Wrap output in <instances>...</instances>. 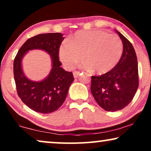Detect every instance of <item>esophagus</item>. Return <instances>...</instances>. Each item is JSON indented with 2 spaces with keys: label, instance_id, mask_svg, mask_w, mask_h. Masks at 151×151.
I'll use <instances>...</instances> for the list:
<instances>
[{
  "label": "esophagus",
  "instance_id": "1",
  "mask_svg": "<svg viewBox=\"0 0 151 151\" xmlns=\"http://www.w3.org/2000/svg\"><path fill=\"white\" fill-rule=\"evenodd\" d=\"M80 74V71H74L73 72V77L74 78H78V76H79Z\"/></svg>",
  "mask_w": 151,
  "mask_h": 151
}]
</instances>
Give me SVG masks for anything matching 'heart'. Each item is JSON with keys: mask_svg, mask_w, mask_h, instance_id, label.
<instances>
[{"mask_svg": "<svg viewBox=\"0 0 151 151\" xmlns=\"http://www.w3.org/2000/svg\"><path fill=\"white\" fill-rule=\"evenodd\" d=\"M123 53L121 39L102 30L78 31L62 43L59 58L68 69L81 60L84 67L98 74L109 73L117 65Z\"/></svg>", "mask_w": 151, "mask_h": 151, "instance_id": "obj_1", "label": "heart"}]
</instances>
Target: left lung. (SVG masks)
<instances>
[{"label":"left lung","mask_w":151,"mask_h":151,"mask_svg":"<svg viewBox=\"0 0 151 151\" xmlns=\"http://www.w3.org/2000/svg\"><path fill=\"white\" fill-rule=\"evenodd\" d=\"M123 43L119 63L109 73L91 76V91L97 103L106 111H119L133 100L138 86L137 59L130 41L116 30Z\"/></svg>","instance_id":"left-lung-1"}]
</instances>
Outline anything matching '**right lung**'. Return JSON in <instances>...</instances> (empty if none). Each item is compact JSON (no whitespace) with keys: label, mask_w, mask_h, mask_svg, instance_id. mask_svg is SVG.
I'll list each match as a JSON object with an SVG mask.
<instances>
[{"label":"right lung","mask_w":151,"mask_h":151,"mask_svg":"<svg viewBox=\"0 0 151 151\" xmlns=\"http://www.w3.org/2000/svg\"><path fill=\"white\" fill-rule=\"evenodd\" d=\"M60 33L36 35L29 38L20 47L14 60V76L16 90L22 102L40 113H51L58 110L65 102L70 85L74 80L72 72L60 66L59 48L64 40ZM42 49L51 55L52 68L49 76L42 81L29 80L22 71V60L29 50Z\"/></svg>","instance_id":"right-lung-1"}]
</instances>
